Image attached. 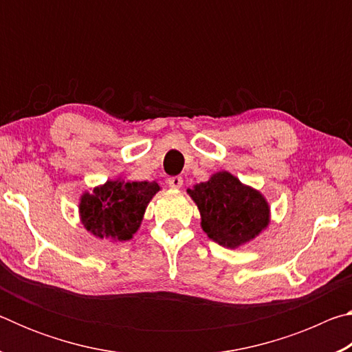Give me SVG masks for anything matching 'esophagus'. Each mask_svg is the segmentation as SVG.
<instances>
[{
	"mask_svg": "<svg viewBox=\"0 0 352 352\" xmlns=\"http://www.w3.org/2000/svg\"><path fill=\"white\" fill-rule=\"evenodd\" d=\"M168 184H169L170 188H174V189L182 188V184H183V178H182L180 175L170 177V178H168Z\"/></svg>",
	"mask_w": 352,
	"mask_h": 352,
	"instance_id": "1",
	"label": "esophagus"
}]
</instances>
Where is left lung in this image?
<instances>
[{
  "mask_svg": "<svg viewBox=\"0 0 352 352\" xmlns=\"http://www.w3.org/2000/svg\"><path fill=\"white\" fill-rule=\"evenodd\" d=\"M188 194L199 208L201 228L222 247L237 248L253 241L270 222L264 195L226 170L195 184Z\"/></svg>",
  "mask_w": 352,
  "mask_h": 352,
  "instance_id": "left-lung-1",
  "label": "left lung"
}]
</instances>
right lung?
Here are the masks:
<instances>
[{"label":"right lung","mask_w":352,"mask_h":352,"mask_svg":"<svg viewBox=\"0 0 352 352\" xmlns=\"http://www.w3.org/2000/svg\"><path fill=\"white\" fill-rule=\"evenodd\" d=\"M158 190L157 182L109 180L91 192H83L79 204L80 222L99 239H132L148 201Z\"/></svg>","instance_id":"add662e5"}]
</instances>
